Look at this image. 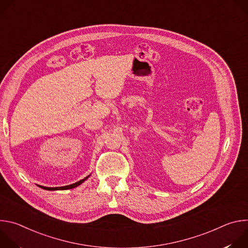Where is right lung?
Segmentation results:
<instances>
[{
  "label": "right lung",
  "mask_w": 248,
  "mask_h": 248,
  "mask_svg": "<svg viewBox=\"0 0 248 248\" xmlns=\"http://www.w3.org/2000/svg\"><path fill=\"white\" fill-rule=\"evenodd\" d=\"M89 176V175H88ZM88 176H86L85 179L76 183V184H73V185H69V186H59V187H46V186H38L39 187L43 188V189H46V190H64V189H70V188H75L77 186H78L79 185H81L85 180L88 179Z\"/></svg>",
  "instance_id": "obj_1"
}]
</instances>
